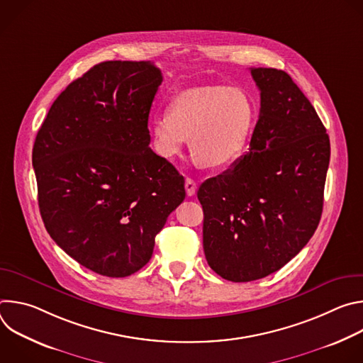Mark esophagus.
Masks as SVG:
<instances>
[{
	"mask_svg": "<svg viewBox=\"0 0 363 363\" xmlns=\"http://www.w3.org/2000/svg\"><path fill=\"white\" fill-rule=\"evenodd\" d=\"M185 189H186V195L188 196H194L195 192H196V184L194 179L191 178H186L185 179Z\"/></svg>",
	"mask_w": 363,
	"mask_h": 363,
	"instance_id": "obj_1",
	"label": "esophagus"
}]
</instances>
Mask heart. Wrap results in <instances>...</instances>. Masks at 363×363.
<instances>
[{
    "instance_id": "heart-1",
    "label": "heart",
    "mask_w": 363,
    "mask_h": 363,
    "mask_svg": "<svg viewBox=\"0 0 363 363\" xmlns=\"http://www.w3.org/2000/svg\"><path fill=\"white\" fill-rule=\"evenodd\" d=\"M255 105L238 87L202 86L175 96L168 113L149 125L155 150L172 160L189 139L194 161L214 169L234 165L244 153L255 123Z\"/></svg>"
}]
</instances>
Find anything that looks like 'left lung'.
Instances as JSON below:
<instances>
[{
    "label": "left lung",
    "mask_w": 363,
    "mask_h": 363,
    "mask_svg": "<svg viewBox=\"0 0 363 363\" xmlns=\"http://www.w3.org/2000/svg\"><path fill=\"white\" fill-rule=\"evenodd\" d=\"M260 115L250 147L198 189L210 267L244 283L287 264L315 234L323 210L330 142L312 103L277 69H251Z\"/></svg>",
    "instance_id": "left-lung-1"
}]
</instances>
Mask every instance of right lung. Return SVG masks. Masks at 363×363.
Wrapping results in <instances>:
<instances>
[{"instance_id": "obj_1", "label": "right lung", "mask_w": 363, "mask_h": 363, "mask_svg": "<svg viewBox=\"0 0 363 363\" xmlns=\"http://www.w3.org/2000/svg\"><path fill=\"white\" fill-rule=\"evenodd\" d=\"M161 83L149 62L99 63L60 93L34 142L47 233L101 276L140 270L185 199L184 177L149 147L147 119Z\"/></svg>"}]
</instances>
